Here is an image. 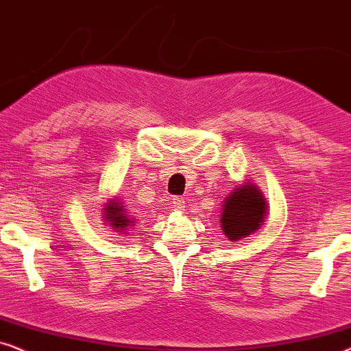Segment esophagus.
<instances>
[{
	"mask_svg": "<svg viewBox=\"0 0 351 351\" xmlns=\"http://www.w3.org/2000/svg\"><path fill=\"white\" fill-rule=\"evenodd\" d=\"M173 207L175 210H178V212H183L184 207H186V199L184 197H173Z\"/></svg>",
	"mask_w": 351,
	"mask_h": 351,
	"instance_id": "1",
	"label": "esophagus"
}]
</instances>
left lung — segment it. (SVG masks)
<instances>
[{
	"label": "left lung",
	"instance_id": "8db88e82",
	"mask_svg": "<svg viewBox=\"0 0 351 351\" xmlns=\"http://www.w3.org/2000/svg\"><path fill=\"white\" fill-rule=\"evenodd\" d=\"M266 215V200L255 184L237 186L230 197L224 199L221 212V230L236 242L260 230Z\"/></svg>",
	"mask_w": 351,
	"mask_h": 351
}]
</instances>
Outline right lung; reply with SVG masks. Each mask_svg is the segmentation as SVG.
Segmentation results:
<instances>
[{
  "label": "right lung",
  "instance_id": "obj_1",
  "mask_svg": "<svg viewBox=\"0 0 351 351\" xmlns=\"http://www.w3.org/2000/svg\"><path fill=\"white\" fill-rule=\"evenodd\" d=\"M104 207V217L117 232L125 231L133 223V219L128 218V215L125 213L123 205L119 200H110Z\"/></svg>",
  "mask_w": 351,
  "mask_h": 351
}]
</instances>
